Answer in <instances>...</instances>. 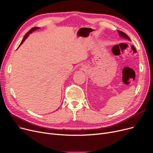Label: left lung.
Returning <instances> with one entry per match:
<instances>
[{
  "label": "left lung",
  "instance_id": "left-lung-1",
  "mask_svg": "<svg viewBox=\"0 0 153 153\" xmlns=\"http://www.w3.org/2000/svg\"><path fill=\"white\" fill-rule=\"evenodd\" d=\"M117 31H118V33L120 36H121V37H122L123 38H125V39H127L130 40V38H129V36H128L126 33H125L124 32L120 31V30H118Z\"/></svg>",
  "mask_w": 153,
  "mask_h": 153
}]
</instances>
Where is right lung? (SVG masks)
<instances>
[{
    "label": "right lung",
    "mask_w": 153,
    "mask_h": 153,
    "mask_svg": "<svg viewBox=\"0 0 153 153\" xmlns=\"http://www.w3.org/2000/svg\"><path fill=\"white\" fill-rule=\"evenodd\" d=\"M39 27H33V28H32L31 29H30L28 32H27V33L25 34V36H24V37H23V39H22V41L21 42V43H20V45H19V46L24 42H25V40L26 39V38L28 36V35H29V34H30V33H32V32H33V31H35V30H38V29H39Z\"/></svg>",
    "instance_id": "add662e5"
}]
</instances>
